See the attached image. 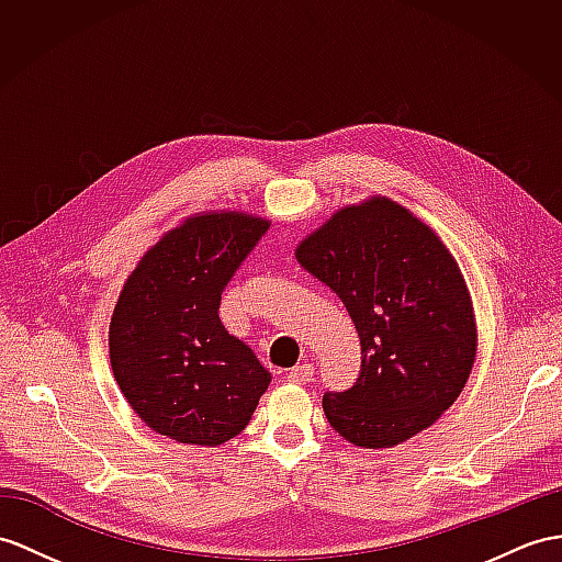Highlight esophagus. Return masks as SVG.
Here are the masks:
<instances>
[{
  "label": "esophagus",
  "instance_id": "esophagus-1",
  "mask_svg": "<svg viewBox=\"0 0 562 562\" xmlns=\"http://www.w3.org/2000/svg\"><path fill=\"white\" fill-rule=\"evenodd\" d=\"M312 376H314L312 364H297L285 372V379H289L291 384H307V381H312Z\"/></svg>",
  "mask_w": 562,
  "mask_h": 562
}]
</instances>
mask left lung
Listing matches in <instances>:
<instances>
[{
	"instance_id": "8db88e82",
	"label": "left lung",
	"mask_w": 562,
	"mask_h": 562,
	"mask_svg": "<svg viewBox=\"0 0 562 562\" xmlns=\"http://www.w3.org/2000/svg\"><path fill=\"white\" fill-rule=\"evenodd\" d=\"M346 305L362 346L360 376L324 393L328 424L360 448L413 439L456 403L472 372L476 324L456 257L389 198L338 210L295 250Z\"/></svg>"
}]
</instances>
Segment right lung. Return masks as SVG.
<instances>
[{
  "label": "right lung",
  "instance_id": "1",
  "mask_svg": "<svg viewBox=\"0 0 562 562\" xmlns=\"http://www.w3.org/2000/svg\"><path fill=\"white\" fill-rule=\"evenodd\" d=\"M269 222L243 212L188 216L149 248L109 324L123 398L149 429L190 446L238 436L271 374L218 319L226 283Z\"/></svg>",
  "mask_w": 562,
  "mask_h": 562
}]
</instances>
